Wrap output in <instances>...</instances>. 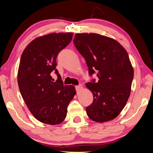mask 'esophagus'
<instances>
[{"instance_id": "34e87169", "label": "esophagus", "mask_w": 153, "mask_h": 153, "mask_svg": "<svg viewBox=\"0 0 153 153\" xmlns=\"http://www.w3.org/2000/svg\"><path fill=\"white\" fill-rule=\"evenodd\" d=\"M83 88V85H76V91L77 92H79L81 91V89Z\"/></svg>"}]
</instances>
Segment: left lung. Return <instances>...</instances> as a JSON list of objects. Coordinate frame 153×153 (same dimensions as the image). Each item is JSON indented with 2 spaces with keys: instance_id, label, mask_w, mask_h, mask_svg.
<instances>
[{
  "instance_id": "8db88e82",
  "label": "left lung",
  "mask_w": 153,
  "mask_h": 153,
  "mask_svg": "<svg viewBox=\"0 0 153 153\" xmlns=\"http://www.w3.org/2000/svg\"><path fill=\"white\" fill-rule=\"evenodd\" d=\"M73 42L85 60L90 76L97 73L98 81L86 83L94 98L86 107L88 116L97 123L113 120L130 95L134 70L128 53L115 39L96 33H78Z\"/></svg>"
}]
</instances>
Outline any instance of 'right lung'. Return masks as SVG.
<instances>
[{"mask_svg":"<svg viewBox=\"0 0 153 153\" xmlns=\"http://www.w3.org/2000/svg\"><path fill=\"white\" fill-rule=\"evenodd\" d=\"M72 36V33H59L37 37L21 57L17 76L21 95L33 116L46 124L61 123L76 94L74 86L63 84L56 69L58 54ZM52 71L58 76L56 82L51 76Z\"/></svg>","mask_w":153,"mask_h":153,"instance_id":"add662e5","label":"right lung"}]
</instances>
